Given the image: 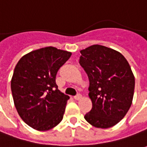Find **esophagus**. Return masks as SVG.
<instances>
[{
	"label": "esophagus",
	"instance_id": "34e87169",
	"mask_svg": "<svg viewBox=\"0 0 147 147\" xmlns=\"http://www.w3.org/2000/svg\"><path fill=\"white\" fill-rule=\"evenodd\" d=\"M81 94H76L75 97H74V98L76 99V100H80V98H81Z\"/></svg>",
	"mask_w": 147,
	"mask_h": 147
}]
</instances>
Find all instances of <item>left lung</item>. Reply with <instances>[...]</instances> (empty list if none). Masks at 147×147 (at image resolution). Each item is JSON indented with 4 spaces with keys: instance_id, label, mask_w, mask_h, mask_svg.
<instances>
[{
    "instance_id": "obj_1",
    "label": "left lung",
    "mask_w": 147,
    "mask_h": 147,
    "mask_svg": "<svg viewBox=\"0 0 147 147\" xmlns=\"http://www.w3.org/2000/svg\"><path fill=\"white\" fill-rule=\"evenodd\" d=\"M80 53L79 63L88 75L93 103L84 119L96 128H111L124 118L132 105L133 71L121 53L103 45H91Z\"/></svg>"
}]
</instances>
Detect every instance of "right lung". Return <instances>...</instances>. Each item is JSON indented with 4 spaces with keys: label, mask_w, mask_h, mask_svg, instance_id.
I'll list each match as a JSON object with an SVG mask.
<instances>
[{
    "label": "right lung",
    "mask_w": 147,
    "mask_h": 147,
    "mask_svg": "<svg viewBox=\"0 0 147 147\" xmlns=\"http://www.w3.org/2000/svg\"><path fill=\"white\" fill-rule=\"evenodd\" d=\"M71 53L54 47L32 51L13 71L11 91L19 116L39 131L57 126L63 118L69 96L58 89L56 75Z\"/></svg>",
    "instance_id": "1"
}]
</instances>
